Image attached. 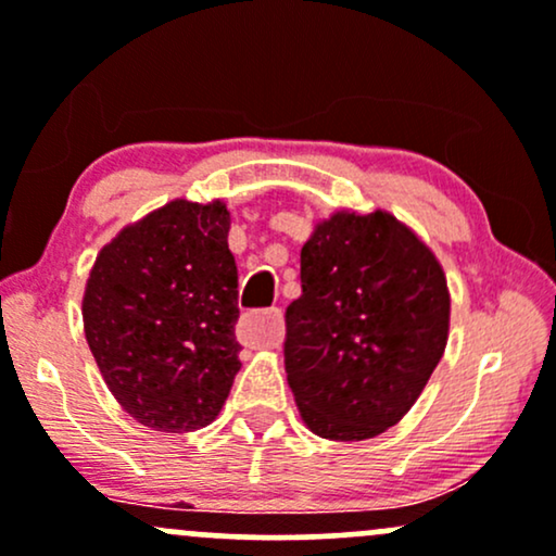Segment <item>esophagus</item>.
<instances>
[{
	"label": "esophagus",
	"instance_id": "1",
	"mask_svg": "<svg viewBox=\"0 0 556 556\" xmlns=\"http://www.w3.org/2000/svg\"><path fill=\"white\" fill-rule=\"evenodd\" d=\"M242 331L253 344L261 348H277L285 337V316L279 308L264 311V314L242 316Z\"/></svg>",
	"mask_w": 556,
	"mask_h": 556
}]
</instances>
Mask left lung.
I'll list each match as a JSON object with an SVG mask.
<instances>
[{
  "label": "left lung",
  "instance_id": "1",
  "mask_svg": "<svg viewBox=\"0 0 556 556\" xmlns=\"http://www.w3.org/2000/svg\"><path fill=\"white\" fill-rule=\"evenodd\" d=\"M285 371L316 437L361 442L400 424L450 334V290L431 248L394 214L342 208L300 251Z\"/></svg>",
  "mask_w": 556,
  "mask_h": 556
}]
</instances>
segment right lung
Returning a JSON list of instances; mask_svg holds the SVG:
<instances>
[{"label": "right lung", "instance_id": "1", "mask_svg": "<svg viewBox=\"0 0 556 556\" xmlns=\"http://www.w3.org/2000/svg\"><path fill=\"white\" fill-rule=\"evenodd\" d=\"M216 198L164 203L123 227L93 261L83 329L123 410L164 433L219 416L240 371L238 266Z\"/></svg>", "mask_w": 556, "mask_h": 556}]
</instances>
